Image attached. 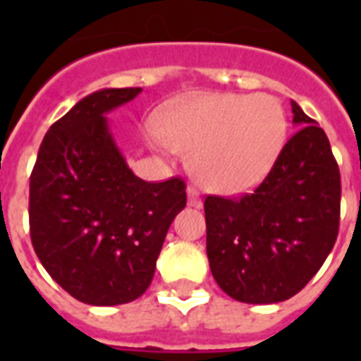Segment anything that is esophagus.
<instances>
[{
  "label": "esophagus",
  "mask_w": 361,
  "mask_h": 361,
  "mask_svg": "<svg viewBox=\"0 0 361 361\" xmlns=\"http://www.w3.org/2000/svg\"><path fill=\"white\" fill-rule=\"evenodd\" d=\"M187 204L191 208H202V197H200V192L195 185L187 187Z\"/></svg>",
  "instance_id": "esophagus-1"
}]
</instances>
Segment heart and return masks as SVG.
Listing matches in <instances>:
<instances>
[{
    "instance_id": "heart-1",
    "label": "heart",
    "mask_w": 361,
    "mask_h": 361,
    "mask_svg": "<svg viewBox=\"0 0 361 361\" xmlns=\"http://www.w3.org/2000/svg\"><path fill=\"white\" fill-rule=\"evenodd\" d=\"M157 129L170 147L191 153L192 174L204 187L236 195L274 169L288 121L283 104L266 93H206L169 106Z\"/></svg>"
}]
</instances>
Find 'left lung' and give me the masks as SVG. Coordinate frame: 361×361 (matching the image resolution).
Instances as JSON below:
<instances>
[{"label":"left lung","instance_id":"obj_1","mask_svg":"<svg viewBox=\"0 0 361 361\" xmlns=\"http://www.w3.org/2000/svg\"><path fill=\"white\" fill-rule=\"evenodd\" d=\"M300 129L249 195H208L206 252L221 290L243 303H277L302 290L336 245L341 174L330 140L290 101Z\"/></svg>","mask_w":361,"mask_h":361}]
</instances>
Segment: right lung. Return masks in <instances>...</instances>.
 Here are the masks:
<instances>
[{"label":"right lung","mask_w":361,"mask_h":361,"mask_svg":"<svg viewBox=\"0 0 361 361\" xmlns=\"http://www.w3.org/2000/svg\"><path fill=\"white\" fill-rule=\"evenodd\" d=\"M142 87L87 95L48 129L30 178V234L50 277L78 302L120 305L140 298L185 181L140 180L127 166L104 114Z\"/></svg>","instance_id":"obj_1"}]
</instances>
